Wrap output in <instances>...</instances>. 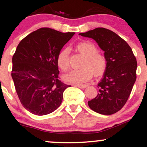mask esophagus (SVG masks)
<instances>
[{
	"mask_svg": "<svg viewBox=\"0 0 147 147\" xmlns=\"http://www.w3.org/2000/svg\"><path fill=\"white\" fill-rule=\"evenodd\" d=\"M76 86L80 88H86L88 86V85L86 84H76Z\"/></svg>",
	"mask_w": 147,
	"mask_h": 147,
	"instance_id": "obj_1",
	"label": "esophagus"
}]
</instances>
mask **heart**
<instances>
[{
	"label": "heart",
	"instance_id": "heart-1",
	"mask_svg": "<svg viewBox=\"0 0 147 147\" xmlns=\"http://www.w3.org/2000/svg\"><path fill=\"white\" fill-rule=\"evenodd\" d=\"M75 50L84 56L82 68L72 70L64 76V79L71 83H82L89 81L93 77L100 76L104 73L107 68V59L104 54L97 52V47L92 42L82 41L75 45ZM59 68L64 72L70 68L68 50H61L57 58Z\"/></svg>",
	"mask_w": 147,
	"mask_h": 147
}]
</instances>
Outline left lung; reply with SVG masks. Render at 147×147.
<instances>
[{
  "label": "left lung",
  "instance_id": "obj_1",
  "mask_svg": "<svg viewBox=\"0 0 147 147\" xmlns=\"http://www.w3.org/2000/svg\"><path fill=\"white\" fill-rule=\"evenodd\" d=\"M82 36L94 39L107 59V68L97 85L99 93L88 102L92 111L112 115L125 105L136 80L137 61L132 49L123 38L110 30L97 28Z\"/></svg>",
  "mask_w": 147,
  "mask_h": 147
}]
</instances>
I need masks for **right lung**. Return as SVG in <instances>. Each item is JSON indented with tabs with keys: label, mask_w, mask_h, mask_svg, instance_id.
I'll return each instance as SVG.
<instances>
[{
	"label": "right lung",
	"mask_w": 147,
	"mask_h": 147,
	"mask_svg": "<svg viewBox=\"0 0 147 147\" xmlns=\"http://www.w3.org/2000/svg\"><path fill=\"white\" fill-rule=\"evenodd\" d=\"M75 32L42 28L22 39L12 57L11 77L21 104L36 115L59 107L70 85L59 78L58 54Z\"/></svg>",
	"instance_id": "add662e5"
}]
</instances>
